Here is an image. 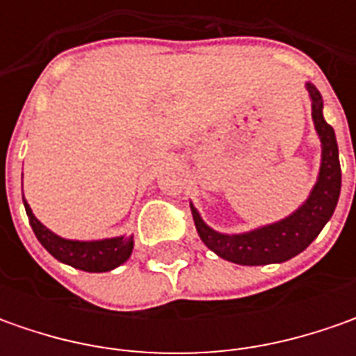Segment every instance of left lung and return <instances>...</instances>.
<instances>
[{"mask_svg": "<svg viewBox=\"0 0 356 356\" xmlns=\"http://www.w3.org/2000/svg\"><path fill=\"white\" fill-rule=\"evenodd\" d=\"M311 97V115L315 130L321 138V168L317 184L313 186L305 204L295 210L285 220L257 227L245 234H220L200 218L198 210L190 204L194 224L202 241L232 264L239 266H267L281 264L301 253L309 243L319 236L325 224L335 212L339 194H341V164H339V146H337L335 130L323 118V97L307 83Z\"/></svg>", "mask_w": 356, "mask_h": 356, "instance_id": "left-lung-1", "label": "left lung"}]
</instances>
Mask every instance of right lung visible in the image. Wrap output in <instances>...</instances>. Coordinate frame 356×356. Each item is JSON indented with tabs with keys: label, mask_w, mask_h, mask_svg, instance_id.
<instances>
[{
	"label": "right lung",
	"mask_w": 356,
	"mask_h": 356,
	"mask_svg": "<svg viewBox=\"0 0 356 356\" xmlns=\"http://www.w3.org/2000/svg\"><path fill=\"white\" fill-rule=\"evenodd\" d=\"M23 204H25L29 224L33 227L37 239L41 241V245L55 259H59L67 266H73L75 269H83L89 273H103V271H111L120 264H124L132 253V248H134L132 236L130 238L120 236V238L97 239V241H76V239L59 238L35 218L25 198H23Z\"/></svg>",
	"instance_id": "1"
}]
</instances>
